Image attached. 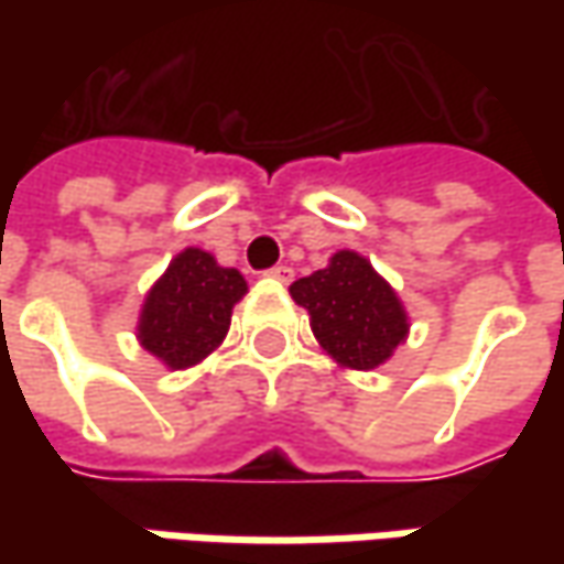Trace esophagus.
<instances>
[{
	"mask_svg": "<svg viewBox=\"0 0 564 564\" xmlns=\"http://www.w3.org/2000/svg\"><path fill=\"white\" fill-rule=\"evenodd\" d=\"M267 275H272L275 282H292L294 270H292V267H282V263H279V267H272V270L267 272Z\"/></svg>",
	"mask_w": 564,
	"mask_h": 564,
	"instance_id": "obj_1",
	"label": "esophagus"
}]
</instances>
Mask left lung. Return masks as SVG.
<instances>
[{
	"label": "left lung",
	"instance_id": "obj_1",
	"mask_svg": "<svg viewBox=\"0 0 564 564\" xmlns=\"http://www.w3.org/2000/svg\"><path fill=\"white\" fill-rule=\"evenodd\" d=\"M292 297L311 314L319 348L351 370H373L408 338L399 294L355 250L333 253L326 270L292 282Z\"/></svg>",
	"mask_w": 564,
	"mask_h": 564
}]
</instances>
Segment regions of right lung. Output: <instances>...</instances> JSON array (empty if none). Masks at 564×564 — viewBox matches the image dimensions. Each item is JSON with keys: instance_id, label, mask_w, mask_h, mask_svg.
Listing matches in <instances>:
<instances>
[{"instance_id": "1", "label": "right lung", "mask_w": 564, "mask_h": 564, "mask_svg": "<svg viewBox=\"0 0 564 564\" xmlns=\"http://www.w3.org/2000/svg\"><path fill=\"white\" fill-rule=\"evenodd\" d=\"M245 292L241 272L219 267L206 250L185 248L147 292L138 338L165 367H194L223 345L231 307Z\"/></svg>"}]
</instances>
